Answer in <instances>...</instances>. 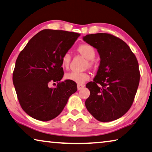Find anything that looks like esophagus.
I'll use <instances>...</instances> for the list:
<instances>
[{
	"instance_id": "1",
	"label": "esophagus",
	"mask_w": 152,
	"mask_h": 152,
	"mask_svg": "<svg viewBox=\"0 0 152 152\" xmlns=\"http://www.w3.org/2000/svg\"><path fill=\"white\" fill-rule=\"evenodd\" d=\"M84 86H85L83 85H80V84H78V85H77V88H78V91L81 90L82 88H84Z\"/></svg>"
}]
</instances>
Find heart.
I'll return each mask as SVG.
<instances>
[{"instance_id": "obj_1", "label": "heart", "mask_w": 152, "mask_h": 152, "mask_svg": "<svg viewBox=\"0 0 152 152\" xmlns=\"http://www.w3.org/2000/svg\"><path fill=\"white\" fill-rule=\"evenodd\" d=\"M76 52L81 55L82 57L86 59L85 62V67L89 68H94L96 67V61L94 59L95 56L96 52L95 49L92 45L84 43L81 44L77 47ZM71 62V55L68 53H65L61 57V66L64 69H68L69 64ZM66 78L67 80H71L78 84H83L85 82L87 81L90 78V76L88 72H70L66 74Z\"/></svg>"}]
</instances>
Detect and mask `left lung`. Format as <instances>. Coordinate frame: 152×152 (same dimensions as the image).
Masks as SVG:
<instances>
[{"label": "left lung", "mask_w": 152, "mask_h": 152, "mask_svg": "<svg viewBox=\"0 0 152 152\" xmlns=\"http://www.w3.org/2000/svg\"><path fill=\"white\" fill-rule=\"evenodd\" d=\"M83 40L97 49L101 61L93 82L86 84V109L100 122L122 117L134 102L140 80L138 61L123 40L108 33L91 34Z\"/></svg>", "instance_id": "obj_1"}]
</instances>
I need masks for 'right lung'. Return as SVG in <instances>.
<instances>
[{
    "label": "right lung",
    "instance_id": "right-lung-1",
    "mask_svg": "<svg viewBox=\"0 0 152 152\" xmlns=\"http://www.w3.org/2000/svg\"><path fill=\"white\" fill-rule=\"evenodd\" d=\"M80 34L64 30H43L33 37L19 54L13 82L21 108L33 118L49 121L64 110L76 92V83L64 76L61 61ZM57 83L54 88L50 83Z\"/></svg>",
    "mask_w": 152,
    "mask_h": 152
}]
</instances>
